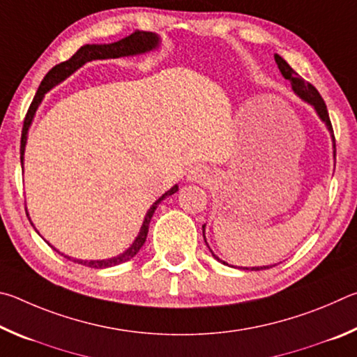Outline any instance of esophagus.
<instances>
[{"label":"esophagus","instance_id":"obj_1","mask_svg":"<svg viewBox=\"0 0 357 357\" xmlns=\"http://www.w3.org/2000/svg\"><path fill=\"white\" fill-rule=\"evenodd\" d=\"M208 178H209L208 172L202 167H197V168H193V170L189 172V179L195 181V183H206Z\"/></svg>","mask_w":357,"mask_h":357}]
</instances>
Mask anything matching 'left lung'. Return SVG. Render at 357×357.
Segmentation results:
<instances>
[{"label": "left lung", "mask_w": 357, "mask_h": 357, "mask_svg": "<svg viewBox=\"0 0 357 357\" xmlns=\"http://www.w3.org/2000/svg\"><path fill=\"white\" fill-rule=\"evenodd\" d=\"M274 58H275L277 66H279V69H280V72H282V75L285 77L287 80H289V83H291L294 93L299 94L302 99L307 100V102H309V104H312L313 107H315V110L318 112L319 118H321V119L324 121V123H326V126H328V129L331 130V134H332V138H334V153H335L334 129H332L328 108H326L324 100H323L321 96H319L318 89H317L315 86H313L312 83L305 82L304 78H302V77L298 74V72H294V70L291 69V66H289L282 56L274 55ZM203 238H204V225H203ZM204 243H206V239H204ZM214 257H215V255H214ZM215 258H217V257H215ZM217 259H219V258H217ZM222 263L225 264V261H222ZM268 268H269V266H268ZM259 269H266V266H264V268H252V271H259Z\"/></svg>", "instance_id": "obj_1"}]
</instances>
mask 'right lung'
<instances>
[{
	"label": "right lung",
	"mask_w": 357,
	"mask_h": 357,
	"mask_svg": "<svg viewBox=\"0 0 357 357\" xmlns=\"http://www.w3.org/2000/svg\"><path fill=\"white\" fill-rule=\"evenodd\" d=\"M157 44H159V38H157L154 33L140 31V29H135L134 33L128 36V38L114 42V44L83 45L80 50L75 53V55H72L68 59V61L59 63V64L55 66V68H52L50 70H48L47 75L44 77V80L40 82L38 93H36L31 105H29V108H28L25 121H23L22 140H20V162H22V165H23V151H25L28 128H29V124H31L33 116H34L36 110H38L42 98H44V94L48 91V89L55 86V84H58L61 80H64L66 77H69L72 72L77 70L78 68H82L84 63L93 61V59H105V58H119V56L138 55V53H144V52L153 50V48L157 47ZM176 190H178V185L172 187L170 190L165 192L164 195H162L159 200H157L153 204V206L149 208L146 217H144V222H143V227L140 229V234H138L135 243L130 245V249H128L124 253H121V255L110 258V259H102V261H83V259H72V258L66 257V255H64V258H69V259H72V261H75L78 264H83V266H89V268H94V269L112 268V266H116V264H121L124 261H129L130 258H134L137 255L138 250H140L142 245L144 244V241H146L149 222H151V217H153V214H154L155 208L159 206V203L164 200V198H167L168 195H173V193Z\"/></svg>",
	"instance_id": "right-lung-1"
}]
</instances>
